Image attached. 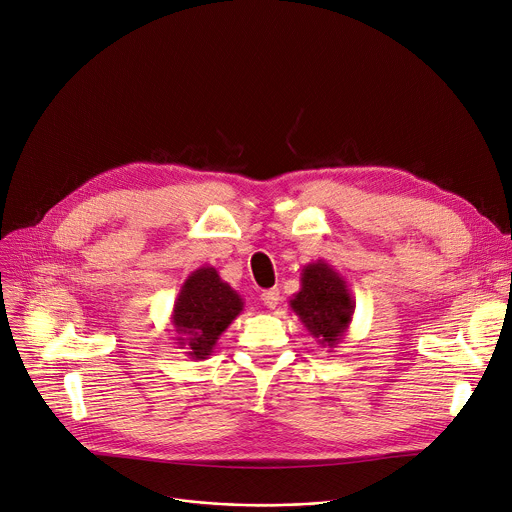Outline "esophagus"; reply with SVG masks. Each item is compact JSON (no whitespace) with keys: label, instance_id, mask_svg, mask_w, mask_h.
I'll use <instances>...</instances> for the list:
<instances>
[{"label":"esophagus","instance_id":"34e87169","mask_svg":"<svg viewBox=\"0 0 512 512\" xmlns=\"http://www.w3.org/2000/svg\"><path fill=\"white\" fill-rule=\"evenodd\" d=\"M261 302H263L269 310H273L277 304H280V290H277V288L265 290V292L261 294Z\"/></svg>","mask_w":512,"mask_h":512}]
</instances>
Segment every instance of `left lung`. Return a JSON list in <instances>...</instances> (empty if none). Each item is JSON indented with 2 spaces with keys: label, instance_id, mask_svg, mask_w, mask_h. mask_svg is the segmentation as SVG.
Masks as SVG:
<instances>
[{
  "label": "left lung",
  "instance_id": "left-lung-1",
  "mask_svg": "<svg viewBox=\"0 0 512 512\" xmlns=\"http://www.w3.org/2000/svg\"><path fill=\"white\" fill-rule=\"evenodd\" d=\"M290 308L320 347L333 349L349 331L355 302L343 275L318 259L304 265L300 292L290 300Z\"/></svg>",
  "mask_w": 512,
  "mask_h": 512
}]
</instances>
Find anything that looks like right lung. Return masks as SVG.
I'll return each instance as SVG.
<instances>
[{
  "label": "right lung",
  "mask_w": 512,
  "mask_h": 512,
  "mask_svg": "<svg viewBox=\"0 0 512 512\" xmlns=\"http://www.w3.org/2000/svg\"><path fill=\"white\" fill-rule=\"evenodd\" d=\"M243 298L232 290L214 267L206 265L188 275L171 312L175 343L192 359L212 355L220 335L243 312Z\"/></svg>",
  "instance_id": "1"
}]
</instances>
